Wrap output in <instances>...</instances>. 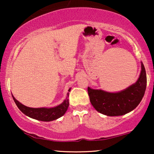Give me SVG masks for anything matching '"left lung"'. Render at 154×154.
Segmentation results:
<instances>
[{
	"mask_svg": "<svg viewBox=\"0 0 154 154\" xmlns=\"http://www.w3.org/2000/svg\"><path fill=\"white\" fill-rule=\"evenodd\" d=\"M146 88V74L141 62V72L136 83L117 92L88 88L90 101L98 112L108 116H123L134 110L142 101Z\"/></svg>",
	"mask_w": 154,
	"mask_h": 154,
	"instance_id": "8db88e82",
	"label": "left lung"
}]
</instances>
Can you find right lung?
<instances>
[{"label":"right lung","instance_id":"right-lung-1","mask_svg":"<svg viewBox=\"0 0 154 154\" xmlns=\"http://www.w3.org/2000/svg\"><path fill=\"white\" fill-rule=\"evenodd\" d=\"M70 90L71 88H69V92H70ZM69 93L68 92L66 94V97L64 100V102L62 104H59L58 106L52 107V108H45V107L31 108V107L24 106L18 100H17L12 94V98H13L16 105L24 114L31 118V119L45 122L54 121V120L57 119L64 115V113H66L67 109H68L69 105Z\"/></svg>","mask_w":154,"mask_h":154}]
</instances>
